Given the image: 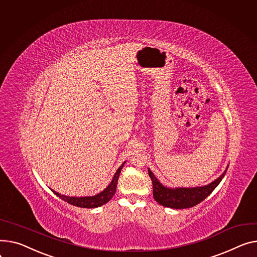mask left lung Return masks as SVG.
<instances>
[{"label":"left lung","instance_id":"1","mask_svg":"<svg viewBox=\"0 0 257 257\" xmlns=\"http://www.w3.org/2000/svg\"><path fill=\"white\" fill-rule=\"evenodd\" d=\"M226 174V170L213 183L196 188H177V189H170L162 186L156 177L149 169V176L153 183V195L155 200L162 204L163 207L172 209H188L192 208L204 198H207L219 185L221 180Z\"/></svg>","mask_w":257,"mask_h":257}]
</instances>
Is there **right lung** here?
<instances>
[{
    "label": "right lung",
    "mask_w": 257,
    "mask_h": 257,
    "mask_svg": "<svg viewBox=\"0 0 257 257\" xmlns=\"http://www.w3.org/2000/svg\"><path fill=\"white\" fill-rule=\"evenodd\" d=\"M122 164L121 166L118 167V169L116 170V173L114 174V177L111 181V183L106 187V189H104V191H102L101 193L95 195V196H88V197H69V196H65V195H61L58 192L53 191L57 196H59L61 199H63L64 201L68 202L69 204H72V206L78 207V208H87V209H92V208H98L103 206L104 203L108 202L111 197L114 195L115 193V189H116V184H117V180L119 177V174H121V169L123 168Z\"/></svg>",
    "instance_id": "right-lung-1"
}]
</instances>
